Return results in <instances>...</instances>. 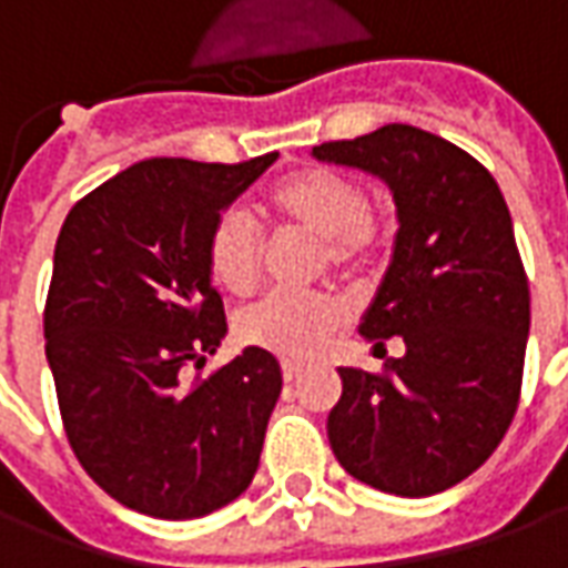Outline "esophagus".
Instances as JSON below:
<instances>
[{"label":"esophagus","mask_w":568,"mask_h":568,"mask_svg":"<svg viewBox=\"0 0 568 568\" xmlns=\"http://www.w3.org/2000/svg\"><path fill=\"white\" fill-rule=\"evenodd\" d=\"M297 377H301V368H297V365H292V362H285V365H283V381L295 383Z\"/></svg>","instance_id":"obj_1"}]
</instances>
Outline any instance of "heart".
<instances>
[{
  "label": "heart",
  "instance_id": "b5f03b06",
  "mask_svg": "<svg viewBox=\"0 0 568 568\" xmlns=\"http://www.w3.org/2000/svg\"><path fill=\"white\" fill-rule=\"evenodd\" d=\"M271 215L283 227L320 240V264L344 276L368 271L386 243V227L371 212L365 187L337 170H301L273 185ZM210 276L231 295H248L261 280L264 236L243 210H224L206 240ZM344 307L332 295H267L236 316V337L246 346L304 362L332 341Z\"/></svg>",
  "mask_w": 568,
  "mask_h": 568
}]
</instances>
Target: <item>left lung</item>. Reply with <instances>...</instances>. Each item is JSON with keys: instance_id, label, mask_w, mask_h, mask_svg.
<instances>
[{"instance_id": "8db88e82", "label": "left lung", "mask_w": 568, "mask_h": 568, "mask_svg": "<svg viewBox=\"0 0 568 568\" xmlns=\"http://www.w3.org/2000/svg\"><path fill=\"white\" fill-rule=\"evenodd\" d=\"M313 158L383 179L398 215L358 334L374 349L402 337L405 356L386 358L381 374L337 368L332 450L381 493H444L487 463L520 402L529 283L511 212L484 163L410 124L322 142Z\"/></svg>"}]
</instances>
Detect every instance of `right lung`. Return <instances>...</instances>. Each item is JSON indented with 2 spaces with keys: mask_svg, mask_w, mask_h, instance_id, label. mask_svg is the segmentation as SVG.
I'll list each match as a JSON object with an SVG mask.
<instances>
[{
  "mask_svg": "<svg viewBox=\"0 0 568 568\" xmlns=\"http://www.w3.org/2000/svg\"><path fill=\"white\" fill-rule=\"evenodd\" d=\"M280 154L243 163L151 158L69 210L44 304V356L81 468L124 508L194 520L252 484L283 393L280 362L246 346L206 381L227 332L206 240Z\"/></svg>",
  "mask_w": 568,
  "mask_h": 568,
  "instance_id": "right-lung-1",
  "label": "right lung"
}]
</instances>
